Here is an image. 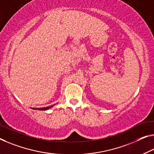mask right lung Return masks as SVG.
Returning a JSON list of instances; mask_svg holds the SVG:
<instances>
[{
	"label": "right lung",
	"instance_id": "add662e5",
	"mask_svg": "<svg viewBox=\"0 0 154 154\" xmlns=\"http://www.w3.org/2000/svg\"><path fill=\"white\" fill-rule=\"evenodd\" d=\"M54 106V105H51V106H49V107H43V108H33V109H37V110H42V111H45V110H47V109H50V108H51Z\"/></svg>",
	"mask_w": 154,
	"mask_h": 154
}]
</instances>
